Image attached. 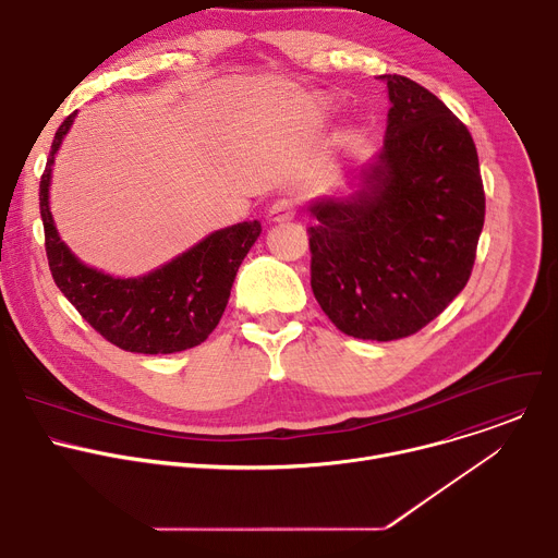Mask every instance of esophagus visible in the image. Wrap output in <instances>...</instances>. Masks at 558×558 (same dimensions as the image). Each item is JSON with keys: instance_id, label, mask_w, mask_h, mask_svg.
Here are the masks:
<instances>
[{"instance_id": "esophagus-1", "label": "esophagus", "mask_w": 558, "mask_h": 558, "mask_svg": "<svg viewBox=\"0 0 558 558\" xmlns=\"http://www.w3.org/2000/svg\"><path fill=\"white\" fill-rule=\"evenodd\" d=\"M293 216H295V205H293L291 201H287V198L276 201V203L269 207V211H267V218H269L271 222H284V220H291Z\"/></svg>"}]
</instances>
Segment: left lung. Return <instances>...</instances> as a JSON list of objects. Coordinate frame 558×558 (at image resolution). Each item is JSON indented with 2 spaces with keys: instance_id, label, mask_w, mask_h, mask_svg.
I'll return each mask as SVG.
<instances>
[{
  "instance_id": "8db88e82",
  "label": "left lung",
  "mask_w": 558,
  "mask_h": 558,
  "mask_svg": "<svg viewBox=\"0 0 558 558\" xmlns=\"http://www.w3.org/2000/svg\"><path fill=\"white\" fill-rule=\"evenodd\" d=\"M381 149L311 201V289L329 320L360 340L417 333L465 287L486 196L468 128L424 86L381 74Z\"/></svg>"
}]
</instances>
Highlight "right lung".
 <instances>
[{
	"instance_id": "right-lung-1",
	"label": "right lung",
	"mask_w": 558,
	"mask_h": 558,
	"mask_svg": "<svg viewBox=\"0 0 558 558\" xmlns=\"http://www.w3.org/2000/svg\"><path fill=\"white\" fill-rule=\"evenodd\" d=\"M74 117L76 112L59 125L39 183L46 254L59 291L95 331L123 351L166 355L198 347L220 323L238 267L263 231L260 222L216 229L170 263L134 278L82 263L61 241L50 211L54 156Z\"/></svg>"
}]
</instances>
